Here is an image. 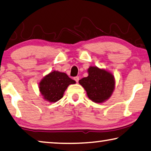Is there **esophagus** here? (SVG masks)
Segmentation results:
<instances>
[{
	"mask_svg": "<svg viewBox=\"0 0 151 151\" xmlns=\"http://www.w3.org/2000/svg\"><path fill=\"white\" fill-rule=\"evenodd\" d=\"M74 79L76 81V83H78V81H79V76H75V77L74 78Z\"/></svg>",
	"mask_w": 151,
	"mask_h": 151,
	"instance_id": "34e87169",
	"label": "esophagus"
}]
</instances>
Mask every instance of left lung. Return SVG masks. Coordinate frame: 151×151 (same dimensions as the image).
Instances as JSON below:
<instances>
[{"label": "left lung", "instance_id": "obj_1", "mask_svg": "<svg viewBox=\"0 0 151 151\" xmlns=\"http://www.w3.org/2000/svg\"><path fill=\"white\" fill-rule=\"evenodd\" d=\"M89 75L79 80L90 100L96 103H102L108 100L114 89V76L111 73L98 67L88 68Z\"/></svg>", "mask_w": 151, "mask_h": 151}]
</instances>
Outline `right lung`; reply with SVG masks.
Segmentation results:
<instances>
[{"instance_id":"1","label":"right lung","mask_w":151,"mask_h":151,"mask_svg":"<svg viewBox=\"0 0 151 151\" xmlns=\"http://www.w3.org/2000/svg\"><path fill=\"white\" fill-rule=\"evenodd\" d=\"M75 83V81L68 77L66 73L53 71L42 78L39 83V89L46 100L55 102L63 97L68 85Z\"/></svg>"}]
</instances>
